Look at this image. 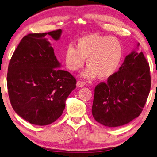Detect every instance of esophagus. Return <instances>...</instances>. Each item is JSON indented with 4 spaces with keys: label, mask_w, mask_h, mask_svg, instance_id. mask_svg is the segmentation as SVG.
I'll list each match as a JSON object with an SVG mask.
<instances>
[{
    "label": "esophagus",
    "mask_w": 157,
    "mask_h": 157,
    "mask_svg": "<svg viewBox=\"0 0 157 157\" xmlns=\"http://www.w3.org/2000/svg\"><path fill=\"white\" fill-rule=\"evenodd\" d=\"M85 84H86V83H85V82L83 81L78 80V82H77V86H78V88L83 87V86H84Z\"/></svg>",
    "instance_id": "esophagus-1"
}]
</instances>
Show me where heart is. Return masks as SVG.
Returning a JSON list of instances; mask_svg holds the SVG:
<instances>
[{
	"mask_svg": "<svg viewBox=\"0 0 157 157\" xmlns=\"http://www.w3.org/2000/svg\"><path fill=\"white\" fill-rule=\"evenodd\" d=\"M77 48L70 44L64 53V63L72 71L88 67L82 73V78L93 79L99 77L107 79L113 77L121 67L124 50L122 44L114 37L93 33L79 38Z\"/></svg>",
	"mask_w": 157,
	"mask_h": 157,
	"instance_id": "b5f03b06",
	"label": "heart"
}]
</instances>
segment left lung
<instances>
[{
    "instance_id": "left-lung-1",
    "label": "left lung",
    "mask_w": 157,
    "mask_h": 157,
    "mask_svg": "<svg viewBox=\"0 0 157 157\" xmlns=\"http://www.w3.org/2000/svg\"><path fill=\"white\" fill-rule=\"evenodd\" d=\"M139 46V43L136 49ZM150 86L149 64L142 51L133 50L106 83L101 82L95 87L92 107L94 119L110 128L130 123L143 110Z\"/></svg>"
}]
</instances>
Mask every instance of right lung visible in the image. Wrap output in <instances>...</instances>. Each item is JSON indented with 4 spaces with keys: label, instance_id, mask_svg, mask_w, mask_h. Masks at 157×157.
<instances>
[{
    "label": "right lung",
    "instance_id": "obj_1",
    "mask_svg": "<svg viewBox=\"0 0 157 157\" xmlns=\"http://www.w3.org/2000/svg\"><path fill=\"white\" fill-rule=\"evenodd\" d=\"M62 31L30 33L20 42L10 59L7 76L9 98L14 111L30 124L49 125L62 115L76 79L54 53L47 36L56 41Z\"/></svg>",
    "mask_w": 157,
    "mask_h": 157
}]
</instances>
